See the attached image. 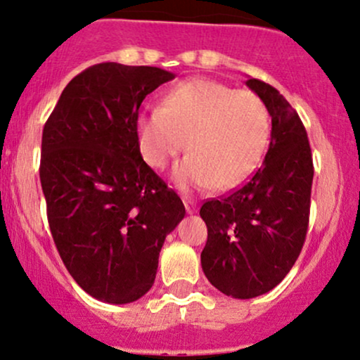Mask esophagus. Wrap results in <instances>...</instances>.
Instances as JSON below:
<instances>
[{
  "label": "esophagus",
  "mask_w": 360,
  "mask_h": 360,
  "mask_svg": "<svg viewBox=\"0 0 360 360\" xmlns=\"http://www.w3.org/2000/svg\"><path fill=\"white\" fill-rule=\"evenodd\" d=\"M183 202H184V206H186V211H188L189 214H193L194 211H196V205H194V202L191 201V199L183 198Z\"/></svg>",
  "instance_id": "obj_1"
}]
</instances>
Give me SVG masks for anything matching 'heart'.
I'll list each match as a JSON object with an SVG mask.
<instances>
[{"mask_svg":"<svg viewBox=\"0 0 360 360\" xmlns=\"http://www.w3.org/2000/svg\"><path fill=\"white\" fill-rule=\"evenodd\" d=\"M137 142L153 169H164L183 150L174 171L181 189L235 188L245 181L266 147L270 119L265 103L250 90L221 82L191 79L172 86L161 109L139 115Z\"/></svg>","mask_w":360,"mask_h":360,"instance_id":"b5f03b06","label":"heart"}]
</instances>
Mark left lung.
<instances>
[{
  "mask_svg": "<svg viewBox=\"0 0 360 360\" xmlns=\"http://www.w3.org/2000/svg\"><path fill=\"white\" fill-rule=\"evenodd\" d=\"M246 85L271 117V139L263 166L223 199L201 206L207 241L201 266L210 283L233 298H255L274 290L295 265L307 228L314 164L300 117L271 85Z\"/></svg>",
  "mask_w": 360,
  "mask_h": 360,
  "instance_id": "left-lung-1",
  "label": "left lung"
}]
</instances>
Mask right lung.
<instances>
[{
    "mask_svg": "<svg viewBox=\"0 0 360 360\" xmlns=\"http://www.w3.org/2000/svg\"><path fill=\"white\" fill-rule=\"evenodd\" d=\"M172 79L158 67L94 65L65 86L43 127L51 236L73 280L107 304L149 292L164 240L186 214L142 159L136 131L146 95Z\"/></svg>",
    "mask_w": 360,
    "mask_h": 360,
    "instance_id": "right-lung-1",
    "label": "right lung"
}]
</instances>
